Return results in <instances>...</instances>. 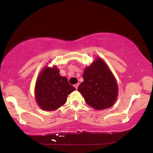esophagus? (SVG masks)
<instances>
[{
	"label": "esophagus",
	"instance_id": "esophagus-1",
	"mask_svg": "<svg viewBox=\"0 0 153 153\" xmlns=\"http://www.w3.org/2000/svg\"><path fill=\"white\" fill-rule=\"evenodd\" d=\"M79 83H76V84H75L74 85V87H75V88H76V89H77V88H78V86H79Z\"/></svg>",
	"mask_w": 153,
	"mask_h": 153
}]
</instances>
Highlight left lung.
Returning <instances> with one entry per match:
<instances>
[{
    "mask_svg": "<svg viewBox=\"0 0 153 153\" xmlns=\"http://www.w3.org/2000/svg\"><path fill=\"white\" fill-rule=\"evenodd\" d=\"M83 78L78 91L89 106L96 110H102L114 105L118 97V84L103 60L96 58L85 68Z\"/></svg>",
    "mask_w": 153,
    "mask_h": 153,
    "instance_id": "1",
    "label": "left lung"
}]
</instances>
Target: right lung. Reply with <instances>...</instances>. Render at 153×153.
Here are the masks:
<instances>
[{
    "label": "right lung",
    "instance_id": "right-lung-1",
    "mask_svg": "<svg viewBox=\"0 0 153 153\" xmlns=\"http://www.w3.org/2000/svg\"><path fill=\"white\" fill-rule=\"evenodd\" d=\"M75 90L65 76H60L56 66L45 67L35 84V100L39 108L51 111L63 105L68 95Z\"/></svg>",
    "mask_w": 153,
    "mask_h": 153
}]
</instances>
